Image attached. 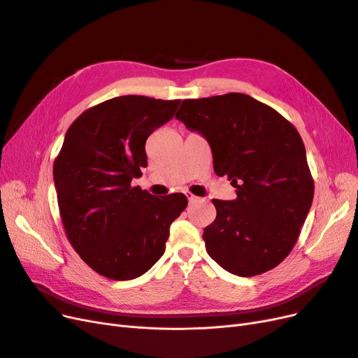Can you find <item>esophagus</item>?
<instances>
[{"label": "esophagus", "mask_w": 358, "mask_h": 358, "mask_svg": "<svg viewBox=\"0 0 358 358\" xmlns=\"http://www.w3.org/2000/svg\"><path fill=\"white\" fill-rule=\"evenodd\" d=\"M187 197H188V201H189V203H197V201H200V200H201L200 197L192 196V194H189V192L187 194Z\"/></svg>", "instance_id": "34e87169"}]
</instances>
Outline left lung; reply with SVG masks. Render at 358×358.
I'll use <instances>...</instances> for the list:
<instances>
[{"label": "left lung", "mask_w": 358, "mask_h": 358, "mask_svg": "<svg viewBox=\"0 0 358 358\" xmlns=\"http://www.w3.org/2000/svg\"><path fill=\"white\" fill-rule=\"evenodd\" d=\"M176 119L208 140L215 173L229 178L237 194L212 200L216 218L203 233L206 251L237 276L272 270L294 248L313 200L299 131L241 92L183 100Z\"/></svg>", "instance_id": "8db88e82"}]
</instances>
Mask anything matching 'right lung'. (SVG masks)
Wrapping results in <instances>:
<instances>
[{"label": "right lung", "mask_w": 358, "mask_h": 358, "mask_svg": "<svg viewBox=\"0 0 358 358\" xmlns=\"http://www.w3.org/2000/svg\"><path fill=\"white\" fill-rule=\"evenodd\" d=\"M180 100L115 96L70 125L53 164L61 220L76 252L115 280L142 276L166 251L170 225L187 208L180 192L155 197L131 180L148 166L145 143Z\"/></svg>", "instance_id": "obj_1"}]
</instances>
